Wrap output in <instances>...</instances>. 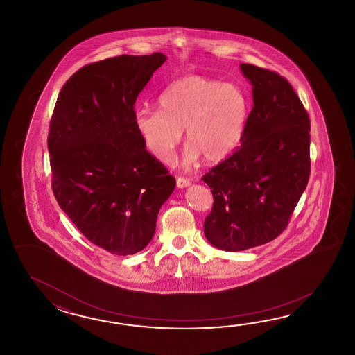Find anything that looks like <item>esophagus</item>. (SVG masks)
<instances>
[{"label": "esophagus", "mask_w": 355, "mask_h": 355, "mask_svg": "<svg viewBox=\"0 0 355 355\" xmlns=\"http://www.w3.org/2000/svg\"><path fill=\"white\" fill-rule=\"evenodd\" d=\"M189 185H190V181H189L188 179H185V178H178V179H176V187H178V188H188Z\"/></svg>", "instance_id": "obj_1"}]
</instances>
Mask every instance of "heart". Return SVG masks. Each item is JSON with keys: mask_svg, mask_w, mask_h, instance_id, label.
Here are the masks:
<instances>
[{"mask_svg": "<svg viewBox=\"0 0 355 355\" xmlns=\"http://www.w3.org/2000/svg\"><path fill=\"white\" fill-rule=\"evenodd\" d=\"M248 94L236 83L199 75L184 76L159 95V110L138 107L133 124L144 148L161 164H168L182 138L187 164L204 159L218 164L241 142L248 123Z\"/></svg>", "mask_w": 355, "mask_h": 355, "instance_id": "b5f03b06", "label": "heart"}]
</instances>
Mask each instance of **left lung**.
<instances>
[{"label": "left lung", "instance_id": "1", "mask_svg": "<svg viewBox=\"0 0 355 355\" xmlns=\"http://www.w3.org/2000/svg\"><path fill=\"white\" fill-rule=\"evenodd\" d=\"M252 86L241 147L202 180L213 194L204 236L214 248L242 251L287 227L309 178V118L284 77L240 64Z\"/></svg>", "mask_w": 355, "mask_h": 355}]
</instances>
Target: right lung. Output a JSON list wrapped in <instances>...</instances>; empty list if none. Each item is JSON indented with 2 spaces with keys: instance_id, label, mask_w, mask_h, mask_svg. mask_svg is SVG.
<instances>
[{
  "instance_id": "right-lung-1",
  "label": "right lung",
  "mask_w": 355,
  "mask_h": 355,
  "mask_svg": "<svg viewBox=\"0 0 355 355\" xmlns=\"http://www.w3.org/2000/svg\"><path fill=\"white\" fill-rule=\"evenodd\" d=\"M166 60L121 54L87 64L64 83L54 106L48 136L54 196L87 240L114 255L148 245L176 184L133 124L137 96Z\"/></svg>"
}]
</instances>
